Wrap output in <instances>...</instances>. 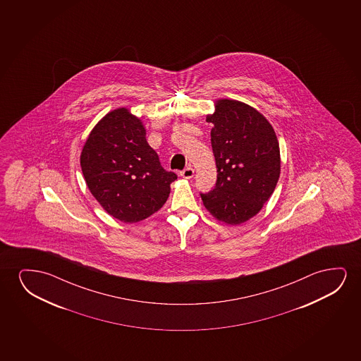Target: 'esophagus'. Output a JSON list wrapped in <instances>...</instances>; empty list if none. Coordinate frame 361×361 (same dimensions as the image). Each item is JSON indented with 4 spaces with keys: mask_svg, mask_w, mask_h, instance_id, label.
I'll list each match as a JSON object with an SVG mask.
<instances>
[{
    "mask_svg": "<svg viewBox=\"0 0 361 361\" xmlns=\"http://www.w3.org/2000/svg\"><path fill=\"white\" fill-rule=\"evenodd\" d=\"M193 173H195V170L191 166H188V168L183 169L180 175L185 178H191L193 176Z\"/></svg>",
    "mask_w": 361,
    "mask_h": 361,
    "instance_id": "esophagus-1",
    "label": "esophagus"
}]
</instances>
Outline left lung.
<instances>
[{
	"label": "left lung",
	"instance_id": "left-lung-1",
	"mask_svg": "<svg viewBox=\"0 0 361 361\" xmlns=\"http://www.w3.org/2000/svg\"><path fill=\"white\" fill-rule=\"evenodd\" d=\"M211 144L217 181L209 192L200 193L212 216L240 224L254 217L271 196L280 176V148L271 124L247 104L219 99Z\"/></svg>",
	"mask_w": 361,
	"mask_h": 361
}]
</instances>
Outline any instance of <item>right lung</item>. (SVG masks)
<instances>
[{"instance_id":"add662e5","label":"right lung","mask_w":361,"mask_h":361,"mask_svg":"<svg viewBox=\"0 0 361 361\" xmlns=\"http://www.w3.org/2000/svg\"><path fill=\"white\" fill-rule=\"evenodd\" d=\"M80 159L90 191L122 222H139L159 211L178 178L161 166L140 119L126 109H114L96 124Z\"/></svg>"}]
</instances>
